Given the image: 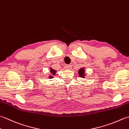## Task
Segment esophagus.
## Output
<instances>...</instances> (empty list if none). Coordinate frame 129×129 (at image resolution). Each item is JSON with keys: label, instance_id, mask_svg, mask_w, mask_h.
<instances>
[{"label": "esophagus", "instance_id": "1", "mask_svg": "<svg viewBox=\"0 0 129 129\" xmlns=\"http://www.w3.org/2000/svg\"><path fill=\"white\" fill-rule=\"evenodd\" d=\"M65 68H66L67 69H70L72 68V66L71 65H67L65 67Z\"/></svg>", "mask_w": 129, "mask_h": 129}]
</instances>
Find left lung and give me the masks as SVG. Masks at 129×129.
<instances>
[{
  "mask_svg": "<svg viewBox=\"0 0 129 129\" xmlns=\"http://www.w3.org/2000/svg\"><path fill=\"white\" fill-rule=\"evenodd\" d=\"M78 74H79V75L80 77H82L83 78H85V69L84 67L81 68L79 70H78Z\"/></svg>",
  "mask_w": 129,
  "mask_h": 129,
  "instance_id": "obj_1",
  "label": "left lung"
}]
</instances>
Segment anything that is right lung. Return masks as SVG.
Wrapping results in <instances>:
<instances>
[{
	"label": "right lung",
	"instance_id": "1",
	"mask_svg": "<svg viewBox=\"0 0 129 129\" xmlns=\"http://www.w3.org/2000/svg\"><path fill=\"white\" fill-rule=\"evenodd\" d=\"M50 73H51V74L49 75V79H51V78H54V75H55V74H56V71L55 70H54V69H52V68H51V67L50 68Z\"/></svg>",
	"mask_w": 129,
	"mask_h": 129
}]
</instances>
